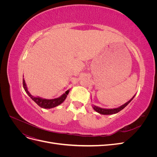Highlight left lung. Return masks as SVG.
<instances>
[{"label":"left lung","mask_w":157,"mask_h":157,"mask_svg":"<svg viewBox=\"0 0 157 157\" xmlns=\"http://www.w3.org/2000/svg\"><path fill=\"white\" fill-rule=\"evenodd\" d=\"M134 98V96L133 97L130 101H128L127 103H126L125 104H124V105L121 106L120 107H118V108L107 109H102V108H100V107L94 106V109L96 111H97L98 113H100V114H102V115H112V114H115V113H118L119 111H121V110H122V109H124L128 105V104L132 100V99Z\"/></svg>","instance_id":"left-lung-1"}]
</instances>
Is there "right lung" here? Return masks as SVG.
<instances>
[{
  "instance_id": "add662e5",
  "label": "right lung",
  "mask_w": 157,
  "mask_h": 157,
  "mask_svg": "<svg viewBox=\"0 0 157 157\" xmlns=\"http://www.w3.org/2000/svg\"><path fill=\"white\" fill-rule=\"evenodd\" d=\"M23 86L25 90V91L27 92L28 95H29V96L33 99V100L38 105L40 106L42 108H44V109H50L60 105L61 103H63L64 101V100L65 99L66 97H67V94H69V90H67V91H66L65 93L63 94L62 96L58 98L53 99H42L40 98L33 97L27 90L24 79H23Z\"/></svg>"
}]
</instances>
